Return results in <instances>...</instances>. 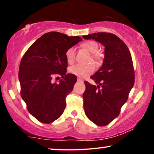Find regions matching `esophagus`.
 I'll list each match as a JSON object with an SVG mask.
<instances>
[{
	"mask_svg": "<svg viewBox=\"0 0 154 154\" xmlns=\"http://www.w3.org/2000/svg\"><path fill=\"white\" fill-rule=\"evenodd\" d=\"M77 81H78V82H82L83 80L81 78H77Z\"/></svg>",
	"mask_w": 154,
	"mask_h": 154,
	"instance_id": "34e87169",
	"label": "esophagus"
}]
</instances>
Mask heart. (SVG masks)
<instances>
[{
  "label": "heart",
  "mask_w": 154,
  "mask_h": 154,
  "mask_svg": "<svg viewBox=\"0 0 154 154\" xmlns=\"http://www.w3.org/2000/svg\"><path fill=\"white\" fill-rule=\"evenodd\" d=\"M85 48H86L88 51L93 55V58L95 61L99 62L100 58L98 55H97L100 51V47L98 43L94 41H89L85 43L83 45ZM66 59L69 63H72L75 58V47H71L66 51ZM95 69V65L93 63H90L88 65L83 64H77L73 65L70 66L69 69V71L72 75H74L79 77H86L88 76L91 75L94 72Z\"/></svg>",
  "instance_id": "heart-1"
}]
</instances>
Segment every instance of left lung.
<instances>
[{
    "instance_id": "1",
    "label": "left lung",
    "mask_w": 154,
    "mask_h": 154,
    "mask_svg": "<svg viewBox=\"0 0 154 154\" xmlns=\"http://www.w3.org/2000/svg\"><path fill=\"white\" fill-rule=\"evenodd\" d=\"M82 38L95 40L105 48L103 64L91 77L98 85L84 82L83 100L88 119L98 126H106L119 115L134 85L132 56L126 44L111 33H93Z\"/></svg>"
}]
</instances>
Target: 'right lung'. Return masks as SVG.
<instances>
[{
    "mask_svg": "<svg viewBox=\"0 0 154 154\" xmlns=\"http://www.w3.org/2000/svg\"><path fill=\"white\" fill-rule=\"evenodd\" d=\"M82 39L50 32L42 35L23 56L19 71L21 96L29 112L42 123L50 124L63 114L66 95L72 91L77 77L66 73V51ZM63 79L52 82L54 75Z\"/></svg>",
    "mask_w": 154,
    "mask_h": 154,
    "instance_id": "add662e5",
    "label": "right lung"
}]
</instances>
